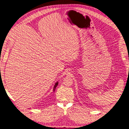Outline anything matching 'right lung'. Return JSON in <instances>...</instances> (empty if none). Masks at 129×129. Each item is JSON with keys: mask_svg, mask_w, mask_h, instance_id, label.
Masks as SVG:
<instances>
[{"mask_svg": "<svg viewBox=\"0 0 129 129\" xmlns=\"http://www.w3.org/2000/svg\"><path fill=\"white\" fill-rule=\"evenodd\" d=\"M58 82H57L56 84H55V85H54V87H53V91L54 92V91H55V89H56V88L57 87V86L58 85Z\"/></svg>", "mask_w": 129, "mask_h": 129, "instance_id": "obj_1", "label": "right lung"}]
</instances>
